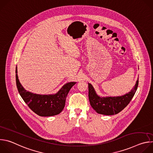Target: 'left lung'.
Returning <instances> with one entry per match:
<instances>
[{
	"label": "left lung",
	"mask_w": 153,
	"mask_h": 153,
	"mask_svg": "<svg viewBox=\"0 0 153 153\" xmlns=\"http://www.w3.org/2000/svg\"><path fill=\"white\" fill-rule=\"evenodd\" d=\"M139 84L137 80L134 88L128 93L120 96H99L93 85L88 83V97L91 106L99 114L103 115H114L120 113L128 105L135 94Z\"/></svg>",
	"instance_id": "1"
}]
</instances>
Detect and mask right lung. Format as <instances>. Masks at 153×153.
<instances>
[{
	"mask_svg": "<svg viewBox=\"0 0 153 153\" xmlns=\"http://www.w3.org/2000/svg\"><path fill=\"white\" fill-rule=\"evenodd\" d=\"M16 80L18 91L31 110L40 116H53L60 113L63 110L67 96L76 82L65 84L59 91L53 94H38L27 91L19 82L17 68H16Z\"/></svg>",
	"mask_w": 153,
	"mask_h": 153,
	"instance_id": "right-lung-1",
	"label": "right lung"
}]
</instances>
